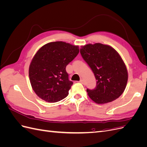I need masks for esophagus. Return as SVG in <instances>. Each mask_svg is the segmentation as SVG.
<instances>
[{
  "label": "esophagus",
  "instance_id": "34e87169",
  "mask_svg": "<svg viewBox=\"0 0 147 147\" xmlns=\"http://www.w3.org/2000/svg\"><path fill=\"white\" fill-rule=\"evenodd\" d=\"M80 82L81 83H83H83H84V80H83V79H81L80 80Z\"/></svg>",
  "mask_w": 147,
  "mask_h": 147
}]
</instances>
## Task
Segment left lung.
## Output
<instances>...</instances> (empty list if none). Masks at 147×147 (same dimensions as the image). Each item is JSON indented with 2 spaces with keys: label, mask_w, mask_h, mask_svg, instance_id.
Segmentation results:
<instances>
[{
  "label": "left lung",
  "mask_w": 147,
  "mask_h": 147,
  "mask_svg": "<svg viewBox=\"0 0 147 147\" xmlns=\"http://www.w3.org/2000/svg\"><path fill=\"white\" fill-rule=\"evenodd\" d=\"M80 53L97 80L95 89L86 90L90 98L98 104L118 99L128 80L126 66L119 53L111 46L100 43L82 46Z\"/></svg>",
  "instance_id": "1"
}]
</instances>
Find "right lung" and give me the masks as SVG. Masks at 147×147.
<instances>
[{
    "label": "right lung",
    "instance_id": "add662e5",
    "mask_svg": "<svg viewBox=\"0 0 147 147\" xmlns=\"http://www.w3.org/2000/svg\"><path fill=\"white\" fill-rule=\"evenodd\" d=\"M79 53V47L64 42L42 46L35 53L29 68L31 86L35 94L48 102H56L68 96L73 82L65 70Z\"/></svg>",
    "mask_w": 147,
    "mask_h": 147
}]
</instances>
